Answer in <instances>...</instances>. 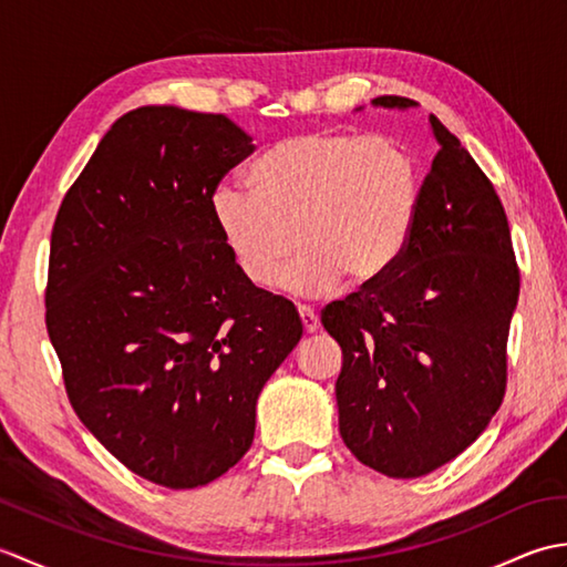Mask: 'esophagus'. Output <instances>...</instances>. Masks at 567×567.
Returning <instances> with one entry per match:
<instances>
[{"label":"esophagus","mask_w":567,"mask_h":567,"mask_svg":"<svg viewBox=\"0 0 567 567\" xmlns=\"http://www.w3.org/2000/svg\"><path fill=\"white\" fill-rule=\"evenodd\" d=\"M297 311H299V319H302V327H305V331H307V333H315V331L319 329V317H317V311L311 309V307H307V305H299V307H297Z\"/></svg>","instance_id":"obj_1"}]
</instances>
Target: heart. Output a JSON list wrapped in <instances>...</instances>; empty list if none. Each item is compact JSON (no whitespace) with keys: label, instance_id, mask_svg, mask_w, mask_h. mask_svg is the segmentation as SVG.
<instances>
[{"label":"heart","instance_id":"1","mask_svg":"<svg viewBox=\"0 0 567 567\" xmlns=\"http://www.w3.org/2000/svg\"><path fill=\"white\" fill-rule=\"evenodd\" d=\"M248 183L212 195L216 231L240 272L268 287L305 244L282 287L321 295L346 275L368 285L394 268L414 231L424 175L402 141L321 128L275 143L250 165Z\"/></svg>","mask_w":567,"mask_h":567}]
</instances>
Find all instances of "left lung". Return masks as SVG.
<instances>
[{
    "mask_svg": "<svg viewBox=\"0 0 567 567\" xmlns=\"http://www.w3.org/2000/svg\"><path fill=\"white\" fill-rule=\"evenodd\" d=\"M372 104L416 106L394 94ZM429 124L439 153L402 258L321 311L343 351L341 439L360 463L402 480L451 463L497 414L519 299L495 187L436 116Z\"/></svg>",
    "mask_w": 567,
    "mask_h": 567,
    "instance_id": "left-lung-1",
    "label": "left lung"
}]
</instances>
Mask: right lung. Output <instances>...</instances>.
I'll return each instance as SVG.
<instances>
[{
  "instance_id": "1",
  "label": "right lung",
  "mask_w": 567,
  "mask_h": 567,
  "mask_svg": "<svg viewBox=\"0 0 567 567\" xmlns=\"http://www.w3.org/2000/svg\"><path fill=\"white\" fill-rule=\"evenodd\" d=\"M250 141L224 114L138 106L53 224L45 327L70 404L116 461L171 489L246 455L262 384L302 339L295 305L240 272L212 216Z\"/></svg>"
}]
</instances>
